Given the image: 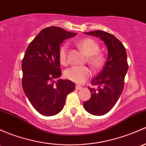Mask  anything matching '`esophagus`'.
Listing matches in <instances>:
<instances>
[{"label":"esophagus","mask_w":146,"mask_h":146,"mask_svg":"<svg viewBox=\"0 0 146 146\" xmlns=\"http://www.w3.org/2000/svg\"><path fill=\"white\" fill-rule=\"evenodd\" d=\"M81 89H82V87H81V86H80V85H76V90H81Z\"/></svg>","instance_id":"obj_1"}]
</instances>
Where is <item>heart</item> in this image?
<instances>
[{
    "instance_id": "b5f03b06",
    "label": "heart",
    "mask_w": 146,
    "mask_h": 146,
    "mask_svg": "<svg viewBox=\"0 0 146 146\" xmlns=\"http://www.w3.org/2000/svg\"><path fill=\"white\" fill-rule=\"evenodd\" d=\"M76 45L87 56V63L94 70H97L104 66L105 57L101 52L99 44L90 38H85L76 42ZM68 45L63 44L59 50V59L61 64H68ZM92 74L91 70L87 66H73L64 71L66 78L76 83H82Z\"/></svg>"
}]
</instances>
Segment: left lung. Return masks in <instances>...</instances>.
Here are the masks:
<instances>
[{"label":"left lung","mask_w":146,"mask_h":146,"mask_svg":"<svg viewBox=\"0 0 146 146\" xmlns=\"http://www.w3.org/2000/svg\"><path fill=\"white\" fill-rule=\"evenodd\" d=\"M85 33L99 37L108 48V60L99 75L91 81L92 85H96L97 89L89 87L92 96L83 103L84 108L90 114L103 115L113 108L123 91L129 67L127 52L123 44L109 33L94 31Z\"/></svg>","instance_id":"1"}]
</instances>
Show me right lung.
Segmentation results:
<instances>
[{"instance_id":"add662e5","label":"right lung","mask_w":146,"mask_h":146,"mask_svg":"<svg viewBox=\"0 0 146 146\" xmlns=\"http://www.w3.org/2000/svg\"><path fill=\"white\" fill-rule=\"evenodd\" d=\"M57 27L42 29L26 50L21 63L23 90L33 108L52 116L63 109L69 93L75 90L69 80H55L61 75L59 50L64 40L76 36Z\"/></svg>"}]
</instances>
